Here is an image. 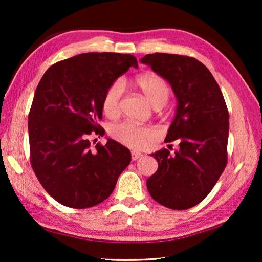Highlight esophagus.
<instances>
[{
	"mask_svg": "<svg viewBox=\"0 0 262 262\" xmlns=\"http://www.w3.org/2000/svg\"><path fill=\"white\" fill-rule=\"evenodd\" d=\"M143 157V154L142 153H140V152H132V160L133 161H136V160H138L140 158H142Z\"/></svg>",
	"mask_w": 262,
	"mask_h": 262,
	"instance_id": "34e87169",
	"label": "esophagus"
}]
</instances>
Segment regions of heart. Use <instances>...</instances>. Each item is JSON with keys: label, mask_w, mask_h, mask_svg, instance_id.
Returning a JSON list of instances; mask_svg holds the SVG:
<instances>
[{"label": "heart", "mask_w": 262, "mask_h": 262, "mask_svg": "<svg viewBox=\"0 0 262 262\" xmlns=\"http://www.w3.org/2000/svg\"><path fill=\"white\" fill-rule=\"evenodd\" d=\"M135 86L140 90L154 109H161L168 103L171 90L162 77L155 73L140 75L135 80ZM122 97L121 82L116 81L105 91L102 109L105 116L115 118L120 113ZM110 135L115 141L130 148H144L157 137V132L151 126H141L130 121H122L110 128Z\"/></svg>", "instance_id": "1"}]
</instances>
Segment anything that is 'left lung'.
Segmentation results:
<instances>
[{
  "label": "left lung",
  "mask_w": 262,
  "mask_h": 262,
  "mask_svg": "<svg viewBox=\"0 0 262 262\" xmlns=\"http://www.w3.org/2000/svg\"><path fill=\"white\" fill-rule=\"evenodd\" d=\"M141 62L170 83L178 100L164 142L177 141L179 149L152 154L159 168L147 179V190L164 207L191 208L207 197L227 164L229 110L223 93L209 70L193 57L155 53Z\"/></svg>",
  "instance_id": "1"
}]
</instances>
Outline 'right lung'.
I'll return each mask as SVG.
<instances>
[{
	"label": "right lung",
	"instance_id": "1",
	"mask_svg": "<svg viewBox=\"0 0 262 262\" xmlns=\"http://www.w3.org/2000/svg\"><path fill=\"white\" fill-rule=\"evenodd\" d=\"M137 59L129 54L85 53L52 65L36 89L28 116L30 162L51 196L71 208H89L114 191L130 163V151L114 140L91 148L104 134L105 91Z\"/></svg>",
	"mask_w": 262,
	"mask_h": 262
}]
</instances>
